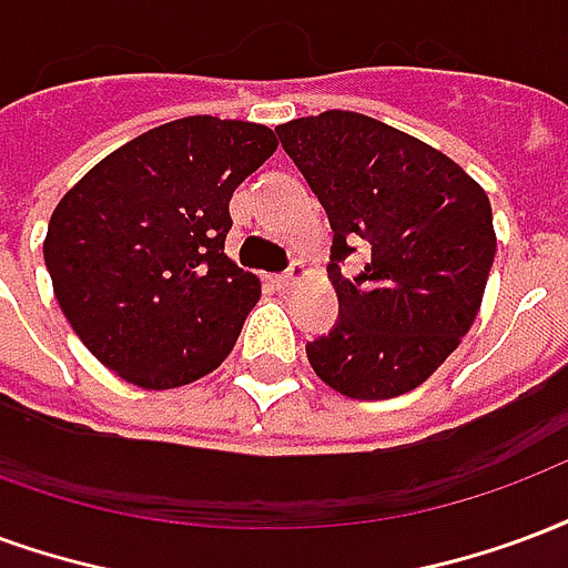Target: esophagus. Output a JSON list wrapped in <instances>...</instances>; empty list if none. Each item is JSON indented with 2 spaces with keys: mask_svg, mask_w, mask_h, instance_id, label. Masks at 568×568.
<instances>
[{
  "mask_svg": "<svg viewBox=\"0 0 568 568\" xmlns=\"http://www.w3.org/2000/svg\"><path fill=\"white\" fill-rule=\"evenodd\" d=\"M306 276H310V267H306L304 262H295L285 273H276V276H271V283L276 285V288H292V285H297L301 280H306Z\"/></svg>",
  "mask_w": 568,
  "mask_h": 568,
  "instance_id": "obj_1",
  "label": "esophagus"
}]
</instances>
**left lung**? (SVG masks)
<instances>
[{"label": "left lung", "mask_w": 568, "mask_h": 568, "mask_svg": "<svg viewBox=\"0 0 568 568\" xmlns=\"http://www.w3.org/2000/svg\"><path fill=\"white\" fill-rule=\"evenodd\" d=\"M334 229L339 322L306 343L316 376L352 400H388L434 376L473 327L497 252L485 189L455 159L355 111L276 125ZM364 240L368 267L338 262Z\"/></svg>", "instance_id": "8db88e82"}]
</instances>
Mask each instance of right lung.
<instances>
[{
	"instance_id": "1",
	"label": "right lung",
	"mask_w": 568,
	"mask_h": 568,
	"mask_svg": "<svg viewBox=\"0 0 568 568\" xmlns=\"http://www.w3.org/2000/svg\"><path fill=\"white\" fill-rule=\"evenodd\" d=\"M267 125L183 116L104 155L53 210L44 264L74 334L138 388L229 358L262 280L225 255L231 195L276 150Z\"/></svg>"
}]
</instances>
